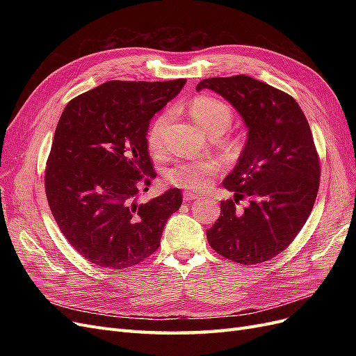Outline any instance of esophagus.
Segmentation results:
<instances>
[{"label":"esophagus","mask_w":356,"mask_h":356,"mask_svg":"<svg viewBox=\"0 0 356 356\" xmlns=\"http://www.w3.org/2000/svg\"><path fill=\"white\" fill-rule=\"evenodd\" d=\"M182 199H184L186 202H190V200H195V199H197V195H196V193L186 191L184 195H182Z\"/></svg>","instance_id":"obj_1"}]
</instances>
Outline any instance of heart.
I'll list each match as a JSON object with an SVG mask.
<instances>
[{"label": "heart", "mask_w": 356, "mask_h": 356, "mask_svg": "<svg viewBox=\"0 0 356 356\" xmlns=\"http://www.w3.org/2000/svg\"><path fill=\"white\" fill-rule=\"evenodd\" d=\"M188 110L193 120L209 135H221L232 124L233 114L230 106L217 98H212V96H197L190 102ZM169 117V111L160 114L148 129L147 143L153 152H161V148H163ZM218 170L220 163L215 159L179 160L166 170V179L175 187L199 191L209 186V178L217 174Z\"/></svg>", "instance_id": "obj_1"}]
</instances>
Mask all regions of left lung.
<instances>
[{
	"instance_id": "8db88e82",
	"label": "left lung",
	"mask_w": 356,
	"mask_h": 356,
	"mask_svg": "<svg viewBox=\"0 0 356 356\" xmlns=\"http://www.w3.org/2000/svg\"><path fill=\"white\" fill-rule=\"evenodd\" d=\"M209 89L230 102L248 129L238 163L222 186L234 200L221 202L209 230V245L241 264H257L281 254L307 221L319 188V159L309 123L289 95L248 75L207 79ZM242 197L250 199L235 209Z\"/></svg>"
}]
</instances>
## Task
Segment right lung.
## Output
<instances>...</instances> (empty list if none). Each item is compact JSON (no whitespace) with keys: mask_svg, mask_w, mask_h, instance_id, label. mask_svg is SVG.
<instances>
[{"mask_svg":"<svg viewBox=\"0 0 356 356\" xmlns=\"http://www.w3.org/2000/svg\"><path fill=\"white\" fill-rule=\"evenodd\" d=\"M186 81H106L63 110L47 160L46 195L62 234L90 263L114 270L141 263L160 246L165 224L179 209V188L147 203H138V195L156 178L149 120Z\"/></svg>","mask_w":356,"mask_h":356,"instance_id":"obj_1","label":"right lung"}]
</instances>
